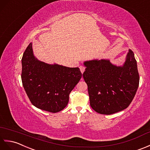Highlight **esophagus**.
<instances>
[{"mask_svg": "<svg viewBox=\"0 0 150 150\" xmlns=\"http://www.w3.org/2000/svg\"><path fill=\"white\" fill-rule=\"evenodd\" d=\"M79 69H80V71H81V72L82 73H83L84 72V71H85V67L84 66H83V65H81L80 67H79Z\"/></svg>", "mask_w": 150, "mask_h": 150, "instance_id": "obj_1", "label": "esophagus"}]
</instances>
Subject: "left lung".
<instances>
[{
	"label": "left lung",
	"instance_id": "1",
	"mask_svg": "<svg viewBox=\"0 0 150 150\" xmlns=\"http://www.w3.org/2000/svg\"><path fill=\"white\" fill-rule=\"evenodd\" d=\"M84 65L83 77L94 110L110 115L128 107L139 84L137 61L132 50L129 49L122 66L113 65L108 59L86 61Z\"/></svg>",
	"mask_w": 150,
	"mask_h": 150
}]
</instances>
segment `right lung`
I'll use <instances>...</instances> for the list:
<instances>
[{"instance_id": "1", "label": "right lung", "mask_w": 150, "mask_h": 150, "mask_svg": "<svg viewBox=\"0 0 150 150\" xmlns=\"http://www.w3.org/2000/svg\"><path fill=\"white\" fill-rule=\"evenodd\" d=\"M22 85L30 101L36 108L52 113L67 105L69 94L81 78L78 67L70 68L39 61L30 43L22 58Z\"/></svg>"}]
</instances>
